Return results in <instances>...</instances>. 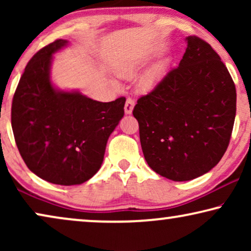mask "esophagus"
<instances>
[{
  "label": "esophagus",
  "mask_w": 251,
  "mask_h": 251,
  "mask_svg": "<svg viewBox=\"0 0 251 251\" xmlns=\"http://www.w3.org/2000/svg\"><path fill=\"white\" fill-rule=\"evenodd\" d=\"M133 106H135V100H133V99H131V98L126 99V105H125L126 114H131L132 109H133Z\"/></svg>",
  "instance_id": "esophagus-1"
}]
</instances>
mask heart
<instances>
[{"mask_svg":"<svg viewBox=\"0 0 251 251\" xmlns=\"http://www.w3.org/2000/svg\"><path fill=\"white\" fill-rule=\"evenodd\" d=\"M142 67L143 65L138 63V61H130V63L122 65V66L119 68V74L121 75V76H126V77L136 76V75L140 72V70H142ZM164 71H166V64L164 63L156 64L155 66L151 68V70L147 72L142 78H140L139 87L144 89V90L152 88L153 85L156 83V81L162 76Z\"/></svg>","mask_w":251,"mask_h":251,"instance_id":"b5f03b06","label":"heart"}]
</instances>
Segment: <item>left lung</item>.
<instances>
[{
	"label": "left lung",
	"instance_id": "obj_1",
	"mask_svg": "<svg viewBox=\"0 0 251 251\" xmlns=\"http://www.w3.org/2000/svg\"><path fill=\"white\" fill-rule=\"evenodd\" d=\"M186 42L178 67L132 112L147 164L175 181L200 177L221 161L236 112L235 85L221 57L200 37Z\"/></svg>",
	"mask_w": 251,
	"mask_h": 251
}]
</instances>
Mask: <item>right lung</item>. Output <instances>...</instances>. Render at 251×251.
<instances>
[{"label": "right lung", "instance_id": "1", "mask_svg": "<svg viewBox=\"0 0 251 251\" xmlns=\"http://www.w3.org/2000/svg\"><path fill=\"white\" fill-rule=\"evenodd\" d=\"M68 46L56 40L34 54L13 96L11 126L28 169L57 185H80L100 168L108 137L125 115L126 98L101 102L51 81L52 56Z\"/></svg>", "mask_w": 251, "mask_h": 251}]
</instances>
